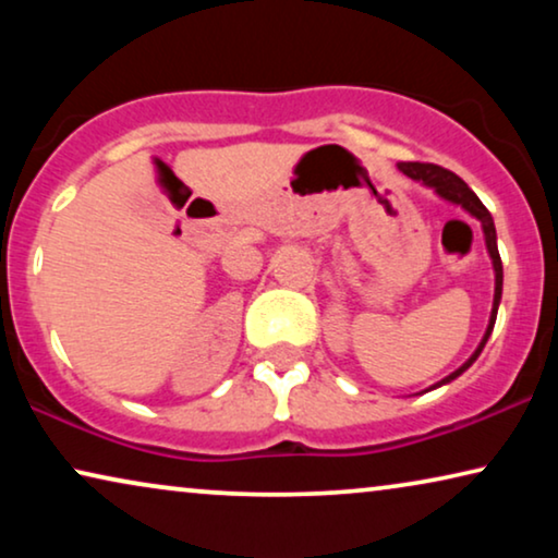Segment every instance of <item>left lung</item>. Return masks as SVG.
Wrapping results in <instances>:
<instances>
[{
  "label": "left lung",
  "instance_id": "obj_1",
  "mask_svg": "<svg viewBox=\"0 0 558 558\" xmlns=\"http://www.w3.org/2000/svg\"><path fill=\"white\" fill-rule=\"evenodd\" d=\"M399 170L403 174H409L411 180H422L424 185L434 187L441 197H445V201H452L457 205H462V208L468 210V213H472V216H475L480 223H483L485 243H487V251H490V258H493V266H495V300H493V315H490V325H487L485 338H483V342H480V348L475 350V353H472L470 361L462 365V368H457L454 373H449L445 380H439L437 386H441V384H449V380H454L457 376H462V373L468 371L470 365L477 361V355L483 353L487 338H490L495 317H498L500 294H502V262H500V254H498V241H495V223H493L490 210H487L485 205L480 203V197L468 187V182H464L462 178H457L454 172L445 170V167L432 165V162H401ZM437 386H434V388H437Z\"/></svg>",
  "mask_w": 558,
  "mask_h": 558
}]
</instances>
